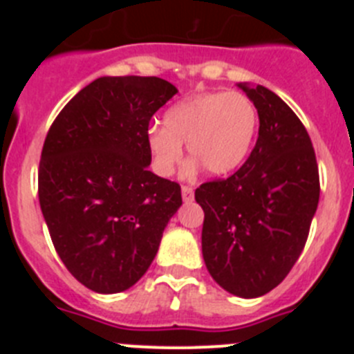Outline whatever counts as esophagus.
Segmentation results:
<instances>
[{
  "instance_id": "obj_1",
  "label": "esophagus",
  "mask_w": 354,
  "mask_h": 354,
  "mask_svg": "<svg viewBox=\"0 0 354 354\" xmlns=\"http://www.w3.org/2000/svg\"><path fill=\"white\" fill-rule=\"evenodd\" d=\"M183 200L184 202H192L193 200V187L192 186H183Z\"/></svg>"
}]
</instances>
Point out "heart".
Masks as SVG:
<instances>
[{
	"label": "heart",
	"mask_w": 354,
	"mask_h": 354,
	"mask_svg": "<svg viewBox=\"0 0 354 354\" xmlns=\"http://www.w3.org/2000/svg\"><path fill=\"white\" fill-rule=\"evenodd\" d=\"M165 127L147 133L152 165L161 175L174 174L183 159V143L205 174L220 177L239 168L259 129L255 102L241 92H205L171 106L162 118Z\"/></svg>",
	"instance_id": "1"
}]
</instances>
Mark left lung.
Here are the masks:
<instances>
[{"instance_id": "obj_1", "label": "left lung", "mask_w": 354, "mask_h": 354, "mask_svg": "<svg viewBox=\"0 0 354 354\" xmlns=\"http://www.w3.org/2000/svg\"><path fill=\"white\" fill-rule=\"evenodd\" d=\"M259 111V138L227 179L196 187L204 209L202 253L218 286L259 298L289 274L319 204V168L296 113L266 86L239 84Z\"/></svg>"}]
</instances>
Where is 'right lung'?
<instances>
[{
    "label": "right lung",
    "mask_w": 354,
    "mask_h": 354,
    "mask_svg": "<svg viewBox=\"0 0 354 354\" xmlns=\"http://www.w3.org/2000/svg\"><path fill=\"white\" fill-rule=\"evenodd\" d=\"M177 93L156 76H104L51 124L39 165V202L56 253L90 290L115 294L147 273L180 186L149 170L152 115Z\"/></svg>",
    "instance_id": "1"
}]
</instances>
